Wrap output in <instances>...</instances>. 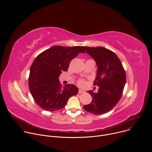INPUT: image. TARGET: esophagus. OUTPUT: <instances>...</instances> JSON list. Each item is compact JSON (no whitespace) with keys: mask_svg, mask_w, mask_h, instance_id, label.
Returning <instances> with one entry per match:
<instances>
[{"mask_svg":"<svg viewBox=\"0 0 152 152\" xmlns=\"http://www.w3.org/2000/svg\"><path fill=\"white\" fill-rule=\"evenodd\" d=\"M79 94H82V93H85V91L83 90H81V89H80L79 90Z\"/></svg>","mask_w":152,"mask_h":152,"instance_id":"obj_1","label":"esophagus"}]
</instances>
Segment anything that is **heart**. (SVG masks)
<instances>
[{"label": "heart", "instance_id": "heart-1", "mask_svg": "<svg viewBox=\"0 0 152 152\" xmlns=\"http://www.w3.org/2000/svg\"><path fill=\"white\" fill-rule=\"evenodd\" d=\"M78 84L81 86H85L86 85V82L83 80H80L78 81Z\"/></svg>", "mask_w": 152, "mask_h": 152}]
</instances>
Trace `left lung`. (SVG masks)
Instances as JSON below:
<instances>
[{"instance_id":"left-lung-1","label":"left lung","mask_w":152,"mask_h":152,"mask_svg":"<svg viewBox=\"0 0 152 152\" xmlns=\"http://www.w3.org/2000/svg\"><path fill=\"white\" fill-rule=\"evenodd\" d=\"M85 52L96 62L97 71L94 85L99 88L97 93L87 91L92 96L91 103L83 109L95 115L111 111L121 97L126 83V73L121 62L111 50L103 47H83Z\"/></svg>"}]
</instances>
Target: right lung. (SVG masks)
I'll list each match as a JSON object with an SVG mask.
<instances>
[{"mask_svg": "<svg viewBox=\"0 0 152 152\" xmlns=\"http://www.w3.org/2000/svg\"><path fill=\"white\" fill-rule=\"evenodd\" d=\"M83 46H53L37 56L30 69L29 88L37 104L45 111L53 112L65 107L69 98L77 95L73 84L62 88L59 76L68 70L70 62L79 53H85Z\"/></svg>", "mask_w": 152, "mask_h": 152, "instance_id": "add662e5", "label": "right lung"}]
</instances>
